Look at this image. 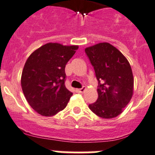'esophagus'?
<instances>
[{
  "label": "esophagus",
  "mask_w": 155,
  "mask_h": 155,
  "mask_svg": "<svg viewBox=\"0 0 155 155\" xmlns=\"http://www.w3.org/2000/svg\"><path fill=\"white\" fill-rule=\"evenodd\" d=\"M86 90H87L86 87H83L81 89H77V90H76V92H79V93H83L84 92L86 91Z\"/></svg>",
  "instance_id": "obj_1"
}]
</instances>
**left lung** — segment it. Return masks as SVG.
Returning a JSON list of instances; mask_svg holds the SVG:
<instances>
[{
	"label": "left lung",
	"instance_id": "left-lung-1",
	"mask_svg": "<svg viewBox=\"0 0 155 155\" xmlns=\"http://www.w3.org/2000/svg\"><path fill=\"white\" fill-rule=\"evenodd\" d=\"M85 52L98 81V97L89 108L103 119L114 118L123 111L133 95L131 66L120 50L107 42L87 47Z\"/></svg>",
	"mask_w": 155,
	"mask_h": 155
}]
</instances>
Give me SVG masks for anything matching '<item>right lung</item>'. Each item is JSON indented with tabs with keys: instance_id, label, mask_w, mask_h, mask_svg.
Wrapping results in <instances>:
<instances>
[{
	"instance_id": "right-lung-1",
	"label": "right lung",
	"mask_w": 155,
	"mask_h": 155,
	"mask_svg": "<svg viewBox=\"0 0 155 155\" xmlns=\"http://www.w3.org/2000/svg\"><path fill=\"white\" fill-rule=\"evenodd\" d=\"M78 49L50 42L26 60L21 86L28 103L40 115L54 116L66 107L73 93L65 86V68Z\"/></svg>"
}]
</instances>
